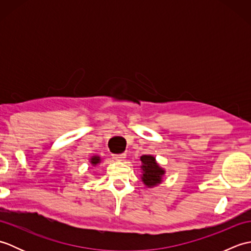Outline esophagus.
Instances as JSON below:
<instances>
[{"mask_svg": "<svg viewBox=\"0 0 251 251\" xmlns=\"http://www.w3.org/2000/svg\"><path fill=\"white\" fill-rule=\"evenodd\" d=\"M125 157H126L125 154H114L113 155V158L115 161H124Z\"/></svg>", "mask_w": 251, "mask_h": 251, "instance_id": "1", "label": "esophagus"}]
</instances>
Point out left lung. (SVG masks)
I'll use <instances>...</instances> for the list:
<instances>
[{"instance_id": "1", "label": "left lung", "mask_w": 251, "mask_h": 251, "mask_svg": "<svg viewBox=\"0 0 251 251\" xmlns=\"http://www.w3.org/2000/svg\"><path fill=\"white\" fill-rule=\"evenodd\" d=\"M142 168V181L148 188L161 183L165 170L158 166L155 157L152 155H142L140 157Z\"/></svg>"}]
</instances>
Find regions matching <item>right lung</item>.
I'll use <instances>...</instances> for the list:
<instances>
[{"mask_svg": "<svg viewBox=\"0 0 251 251\" xmlns=\"http://www.w3.org/2000/svg\"><path fill=\"white\" fill-rule=\"evenodd\" d=\"M100 162V157L99 156H93L92 159H90V163L93 165H97Z\"/></svg>", "mask_w": 251, "mask_h": 251, "instance_id": "add662e5", "label": "right lung"}]
</instances>
